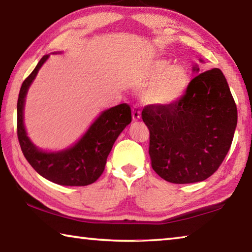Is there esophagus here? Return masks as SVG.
<instances>
[{
    "label": "esophagus",
    "instance_id": "esophagus-1",
    "mask_svg": "<svg viewBox=\"0 0 252 252\" xmlns=\"http://www.w3.org/2000/svg\"><path fill=\"white\" fill-rule=\"evenodd\" d=\"M140 118H141V111H140L139 106L134 105L132 108V119H133V121H138L140 120Z\"/></svg>",
    "mask_w": 252,
    "mask_h": 252
}]
</instances>
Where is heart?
Returning <instances> with one entry per match:
<instances>
[{
    "label": "heart",
    "mask_w": 252,
    "mask_h": 252,
    "mask_svg": "<svg viewBox=\"0 0 252 252\" xmlns=\"http://www.w3.org/2000/svg\"><path fill=\"white\" fill-rule=\"evenodd\" d=\"M153 83L144 93V100L157 106H169L180 100L190 83V74L185 66L171 65L165 59H155L140 72L142 85Z\"/></svg>",
    "instance_id": "obj_1"
}]
</instances>
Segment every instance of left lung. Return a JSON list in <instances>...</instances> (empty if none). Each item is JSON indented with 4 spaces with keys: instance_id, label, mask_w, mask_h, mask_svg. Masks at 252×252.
<instances>
[{
    "instance_id": "1",
    "label": "left lung",
    "mask_w": 252,
    "mask_h": 252,
    "mask_svg": "<svg viewBox=\"0 0 252 252\" xmlns=\"http://www.w3.org/2000/svg\"><path fill=\"white\" fill-rule=\"evenodd\" d=\"M193 71L199 73V67ZM141 116L150 131L152 169L165 181L180 185L203 181L218 170L238 120L227 80L217 67L191 80L174 104L147 105Z\"/></svg>"
}]
</instances>
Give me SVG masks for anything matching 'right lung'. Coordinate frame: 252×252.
Returning a JSON list of instances; mask_svg holds the SVG:
<instances>
[{"label": "right lung", "instance_id": "right-lung-1", "mask_svg": "<svg viewBox=\"0 0 252 252\" xmlns=\"http://www.w3.org/2000/svg\"><path fill=\"white\" fill-rule=\"evenodd\" d=\"M49 55H44L23 81L18 99V138L25 159L35 171L57 185L82 187L95 182L104 171L106 159L119 134L132 120L129 104L122 103L102 112L74 146L58 152L37 149L24 127L23 110L30 85Z\"/></svg>", "mask_w": 252, "mask_h": 252}]
</instances>
